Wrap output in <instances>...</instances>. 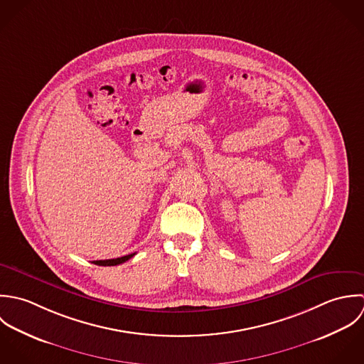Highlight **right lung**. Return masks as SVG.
Wrapping results in <instances>:
<instances>
[{"instance_id": "obj_1", "label": "right lung", "mask_w": 364, "mask_h": 364, "mask_svg": "<svg viewBox=\"0 0 364 364\" xmlns=\"http://www.w3.org/2000/svg\"><path fill=\"white\" fill-rule=\"evenodd\" d=\"M136 253H131V255H127L124 257H118V259H111V260H94L91 263L94 264H98V266H117V264H121L127 260H129L131 257H134Z\"/></svg>"}]
</instances>
